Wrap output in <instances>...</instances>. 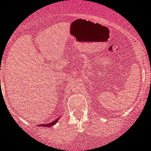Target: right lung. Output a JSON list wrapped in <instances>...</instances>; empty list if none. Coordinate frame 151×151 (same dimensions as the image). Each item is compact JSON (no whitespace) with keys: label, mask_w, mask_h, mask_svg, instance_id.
<instances>
[{"label":"right lung","mask_w":151,"mask_h":151,"mask_svg":"<svg viewBox=\"0 0 151 151\" xmlns=\"http://www.w3.org/2000/svg\"><path fill=\"white\" fill-rule=\"evenodd\" d=\"M59 119H60V118H58L57 119H55L54 121H52V122H50V123H47V124H44V123H43V124H42V125H39V126H45V127L50 128V127H51V126H54V125L55 124V123L59 121Z\"/></svg>","instance_id":"right-lung-1"}]
</instances>
